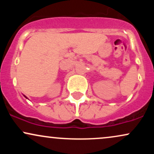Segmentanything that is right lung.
Here are the masks:
<instances>
[{
	"label": "right lung",
	"instance_id": "obj_1",
	"mask_svg": "<svg viewBox=\"0 0 154 154\" xmlns=\"http://www.w3.org/2000/svg\"><path fill=\"white\" fill-rule=\"evenodd\" d=\"M24 97H25V98H26V97L25 96V95H24Z\"/></svg>",
	"mask_w": 154,
	"mask_h": 154
}]
</instances>
